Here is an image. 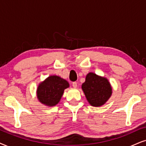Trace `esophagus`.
Masks as SVG:
<instances>
[{
  "label": "esophagus",
  "instance_id": "34e87169",
  "mask_svg": "<svg viewBox=\"0 0 146 146\" xmlns=\"http://www.w3.org/2000/svg\"><path fill=\"white\" fill-rule=\"evenodd\" d=\"M72 86H73V87L74 88H76L77 87V82H73V84H72Z\"/></svg>",
  "mask_w": 146,
  "mask_h": 146
}]
</instances>
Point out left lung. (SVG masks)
I'll return each instance as SVG.
<instances>
[{
    "label": "left lung",
    "instance_id": "obj_1",
    "mask_svg": "<svg viewBox=\"0 0 146 146\" xmlns=\"http://www.w3.org/2000/svg\"><path fill=\"white\" fill-rule=\"evenodd\" d=\"M82 89L88 102L94 107L104 105L112 94V86L108 79L92 72L87 74Z\"/></svg>",
    "mask_w": 146,
    "mask_h": 146
}]
</instances>
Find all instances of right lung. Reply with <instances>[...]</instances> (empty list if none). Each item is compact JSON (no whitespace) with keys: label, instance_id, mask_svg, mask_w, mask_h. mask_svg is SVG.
I'll return each instance as SVG.
<instances>
[{"label":"right lung","instance_id":"add662e5","mask_svg":"<svg viewBox=\"0 0 146 146\" xmlns=\"http://www.w3.org/2000/svg\"><path fill=\"white\" fill-rule=\"evenodd\" d=\"M69 88L65 79L57 75H50L40 82L36 90L38 101L46 106H56L60 102L64 90Z\"/></svg>","mask_w":146,"mask_h":146}]
</instances>
